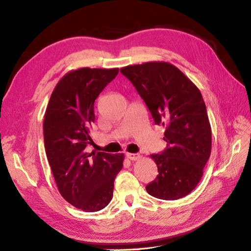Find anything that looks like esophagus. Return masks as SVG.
<instances>
[{
    "label": "esophagus",
    "instance_id": "obj_1",
    "mask_svg": "<svg viewBox=\"0 0 251 251\" xmlns=\"http://www.w3.org/2000/svg\"><path fill=\"white\" fill-rule=\"evenodd\" d=\"M126 157L130 160H138L140 158L139 154H133V153H126Z\"/></svg>",
    "mask_w": 251,
    "mask_h": 251
}]
</instances>
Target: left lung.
Masks as SVG:
<instances>
[{
    "instance_id": "8db88e82",
    "label": "left lung",
    "mask_w": 251,
    "mask_h": 251,
    "mask_svg": "<svg viewBox=\"0 0 251 251\" xmlns=\"http://www.w3.org/2000/svg\"><path fill=\"white\" fill-rule=\"evenodd\" d=\"M136 87L156 125L166 127L167 148L151 155L158 176L147 185L151 196L177 200L196 188L211 155L212 130L199 89L167 62L121 68Z\"/></svg>"
}]
</instances>
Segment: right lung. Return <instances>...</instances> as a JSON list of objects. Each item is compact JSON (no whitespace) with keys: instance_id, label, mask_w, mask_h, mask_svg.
Returning <instances> with one entry per match:
<instances>
[{"instance_id":"add662e5","label":"right lung","mask_w":251,"mask_h":251,"mask_svg":"<svg viewBox=\"0 0 251 251\" xmlns=\"http://www.w3.org/2000/svg\"><path fill=\"white\" fill-rule=\"evenodd\" d=\"M119 68H80L66 74L50 97L44 119L46 155L60 194L84 212L106 207L113 197L114 179L123 168V154L92 152L90 126L94 102Z\"/></svg>"}]
</instances>
